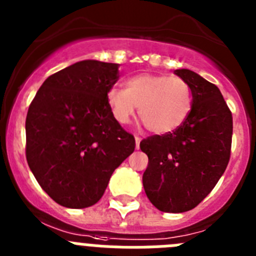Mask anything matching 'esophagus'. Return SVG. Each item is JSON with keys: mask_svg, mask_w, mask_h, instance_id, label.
Instances as JSON below:
<instances>
[{"mask_svg": "<svg viewBox=\"0 0 256 256\" xmlns=\"http://www.w3.org/2000/svg\"><path fill=\"white\" fill-rule=\"evenodd\" d=\"M134 140H136V148L138 150V148H140V142H141L142 138H141V137H138V136H136Z\"/></svg>", "mask_w": 256, "mask_h": 256, "instance_id": "1", "label": "esophagus"}]
</instances>
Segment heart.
<instances>
[{
    "label": "heart",
    "instance_id": "heart-1",
    "mask_svg": "<svg viewBox=\"0 0 256 256\" xmlns=\"http://www.w3.org/2000/svg\"><path fill=\"white\" fill-rule=\"evenodd\" d=\"M108 104L112 116L126 124L136 110L144 126L155 134L178 130L192 108V90L180 76L142 73L126 80V88L112 87Z\"/></svg>",
    "mask_w": 256,
    "mask_h": 256
}]
</instances>
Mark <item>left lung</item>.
I'll list each match as a JSON object with an SVG mask.
<instances>
[{
  "label": "left lung",
  "instance_id": "1",
  "mask_svg": "<svg viewBox=\"0 0 256 256\" xmlns=\"http://www.w3.org/2000/svg\"><path fill=\"white\" fill-rule=\"evenodd\" d=\"M174 73L191 87V112L178 130L140 144L148 156L144 192L165 212H188L212 192L230 162L234 130L232 112L216 84L188 69Z\"/></svg>",
  "mask_w": 256,
  "mask_h": 256
}]
</instances>
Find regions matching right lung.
<instances>
[{"mask_svg": "<svg viewBox=\"0 0 256 256\" xmlns=\"http://www.w3.org/2000/svg\"><path fill=\"white\" fill-rule=\"evenodd\" d=\"M119 64L83 60L52 74L26 120V155L40 186L58 204L92 206L136 141L112 116L108 92Z\"/></svg>", "mask_w": 256, "mask_h": 256, "instance_id": "add662e5", "label": "right lung"}]
</instances>
